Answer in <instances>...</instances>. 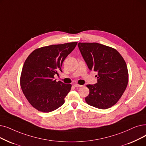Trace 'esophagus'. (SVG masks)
<instances>
[{"label": "esophagus", "mask_w": 146, "mask_h": 146, "mask_svg": "<svg viewBox=\"0 0 146 146\" xmlns=\"http://www.w3.org/2000/svg\"><path fill=\"white\" fill-rule=\"evenodd\" d=\"M74 87H82V85H79V84H75L74 85Z\"/></svg>", "instance_id": "1"}]
</instances>
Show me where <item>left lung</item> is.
<instances>
[{
    "label": "left lung",
    "instance_id": "left-lung-1",
    "mask_svg": "<svg viewBox=\"0 0 146 146\" xmlns=\"http://www.w3.org/2000/svg\"><path fill=\"white\" fill-rule=\"evenodd\" d=\"M81 54L90 70L97 72V83L87 85V104L107 109L117 103L128 83L126 62L117 50L98 43H78Z\"/></svg>",
    "mask_w": 146,
    "mask_h": 146
}]
</instances>
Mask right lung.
Returning <instances> with one entry per match:
<instances>
[{
    "instance_id": "right-lung-1",
    "label": "right lung",
    "mask_w": 146,
    "mask_h": 146,
    "mask_svg": "<svg viewBox=\"0 0 146 146\" xmlns=\"http://www.w3.org/2000/svg\"><path fill=\"white\" fill-rule=\"evenodd\" d=\"M78 42L52 45L37 48L24 62L20 85L25 97L35 109L48 113L64 103L71 84L54 80L61 71L62 62L75 48Z\"/></svg>"
}]
</instances>
